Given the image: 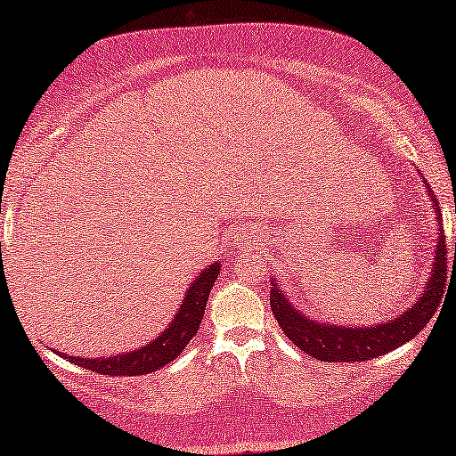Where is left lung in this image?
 Here are the masks:
<instances>
[{
    "instance_id": "1",
    "label": "left lung",
    "mask_w": 456,
    "mask_h": 456,
    "mask_svg": "<svg viewBox=\"0 0 456 456\" xmlns=\"http://www.w3.org/2000/svg\"><path fill=\"white\" fill-rule=\"evenodd\" d=\"M428 195L434 201V211L438 217V245L434 253V267L429 282L423 289L421 297L411 305L407 311H401V315L395 320H388L378 326H336V323H322L314 317L303 315L289 298L284 290L280 289L278 282H272L270 290V305L282 332L295 342V345L311 357L320 361H370L382 354L395 351L403 346L404 342L415 338L417 334L426 328L436 311L440 307L442 295L446 289V240H444V226H442L440 205L436 203L434 192ZM454 259H456V245H454Z\"/></svg>"
}]
</instances>
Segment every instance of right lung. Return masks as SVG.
Segmentation results:
<instances>
[{"label":"right lung","mask_w":456,"mask_h":456,"mask_svg":"<svg viewBox=\"0 0 456 456\" xmlns=\"http://www.w3.org/2000/svg\"><path fill=\"white\" fill-rule=\"evenodd\" d=\"M217 273H220V264L208 265V270L199 273L195 282L186 290L184 301L180 305L178 314L174 315L170 326L161 332L158 338L149 345H142L136 351L114 354V357H97V359H83L74 354H64L74 365L85 367V370L103 373V376H142L151 373L159 367H164L178 357L189 345L192 336L197 334L199 323L203 320L205 305H208L209 290L214 286Z\"/></svg>","instance_id":"add662e5"}]
</instances>
